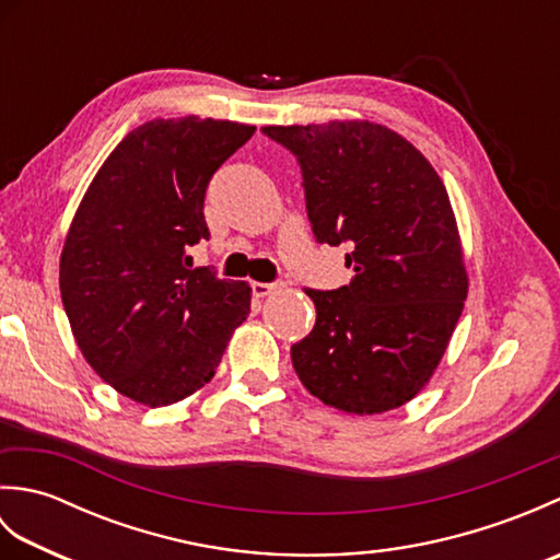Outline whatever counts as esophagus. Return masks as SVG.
<instances>
[{"label":"esophagus","mask_w":560,"mask_h":560,"mask_svg":"<svg viewBox=\"0 0 560 560\" xmlns=\"http://www.w3.org/2000/svg\"><path fill=\"white\" fill-rule=\"evenodd\" d=\"M281 289V283H261V281H253V295L255 299H267L273 291Z\"/></svg>","instance_id":"obj_1"}]
</instances>
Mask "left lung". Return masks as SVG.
Instances as JSON below:
<instances>
[{"mask_svg": "<svg viewBox=\"0 0 560 560\" xmlns=\"http://www.w3.org/2000/svg\"><path fill=\"white\" fill-rule=\"evenodd\" d=\"M299 156L319 243H351L353 277L313 291L317 319L291 359L313 397L385 413L428 385L464 311L469 277L447 189L423 153L371 120L269 125Z\"/></svg>", "mask_w": 560, "mask_h": 560, "instance_id": "8db88e82", "label": "left lung"}]
</instances>
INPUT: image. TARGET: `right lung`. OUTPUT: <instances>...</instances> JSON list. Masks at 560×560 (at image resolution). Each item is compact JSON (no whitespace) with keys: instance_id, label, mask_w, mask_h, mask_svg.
<instances>
[{"instance_id":"right-lung-1","label":"right lung","mask_w":560,"mask_h":560,"mask_svg":"<svg viewBox=\"0 0 560 560\" xmlns=\"http://www.w3.org/2000/svg\"><path fill=\"white\" fill-rule=\"evenodd\" d=\"M253 125L151 120L98 168L69 223L59 293L86 363L122 397L168 407L217 373L253 289L195 267L187 249L209 237L205 195Z\"/></svg>"}]
</instances>
